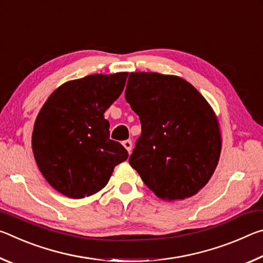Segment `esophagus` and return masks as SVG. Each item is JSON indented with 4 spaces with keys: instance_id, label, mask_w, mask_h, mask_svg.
<instances>
[{
    "instance_id": "obj_1",
    "label": "esophagus",
    "mask_w": 263,
    "mask_h": 263,
    "mask_svg": "<svg viewBox=\"0 0 263 263\" xmlns=\"http://www.w3.org/2000/svg\"><path fill=\"white\" fill-rule=\"evenodd\" d=\"M123 146L127 149L128 153H131V151H132V141L131 140H128V139L127 140H124L123 141Z\"/></svg>"
}]
</instances>
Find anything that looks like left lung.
Wrapping results in <instances>:
<instances>
[{"label": "left lung", "instance_id": "1", "mask_svg": "<svg viewBox=\"0 0 263 263\" xmlns=\"http://www.w3.org/2000/svg\"><path fill=\"white\" fill-rule=\"evenodd\" d=\"M125 100L141 135L128 162L158 197H191L210 180L221 149L219 124L197 89L174 75H128Z\"/></svg>", "mask_w": 263, "mask_h": 263}]
</instances>
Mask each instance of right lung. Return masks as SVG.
<instances>
[{
  "label": "right lung",
  "instance_id": "1",
  "mask_svg": "<svg viewBox=\"0 0 263 263\" xmlns=\"http://www.w3.org/2000/svg\"><path fill=\"white\" fill-rule=\"evenodd\" d=\"M127 73L94 74L66 82L35 119L32 151L39 171L53 188L83 198L104 188L127 151L110 139L104 112L121 96Z\"/></svg>",
  "mask_w": 263,
  "mask_h": 263
}]
</instances>
